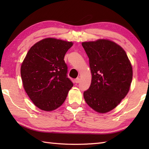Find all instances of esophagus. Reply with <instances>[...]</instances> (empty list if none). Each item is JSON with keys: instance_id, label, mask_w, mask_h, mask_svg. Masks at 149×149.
<instances>
[{"instance_id": "1", "label": "esophagus", "mask_w": 149, "mask_h": 149, "mask_svg": "<svg viewBox=\"0 0 149 149\" xmlns=\"http://www.w3.org/2000/svg\"><path fill=\"white\" fill-rule=\"evenodd\" d=\"M80 82V79L79 78V77H77V78H76L75 79V83H79Z\"/></svg>"}]
</instances>
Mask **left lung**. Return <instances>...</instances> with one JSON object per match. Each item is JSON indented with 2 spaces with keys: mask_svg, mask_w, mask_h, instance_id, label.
I'll return each mask as SVG.
<instances>
[{
  "mask_svg": "<svg viewBox=\"0 0 149 149\" xmlns=\"http://www.w3.org/2000/svg\"><path fill=\"white\" fill-rule=\"evenodd\" d=\"M89 58L91 72L90 88L83 96L87 104L104 113L118 105L128 93L132 68L125 50L107 40L82 43Z\"/></svg>",
  "mask_w": 149,
  "mask_h": 149,
  "instance_id": "1",
  "label": "left lung"
}]
</instances>
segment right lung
Instances as JSON below:
<instances>
[{
    "instance_id": "1",
    "label": "right lung",
    "mask_w": 149,
    "mask_h": 149,
    "mask_svg": "<svg viewBox=\"0 0 149 149\" xmlns=\"http://www.w3.org/2000/svg\"><path fill=\"white\" fill-rule=\"evenodd\" d=\"M72 42L45 38L31 47L21 66L22 83L27 95L40 109L50 111L61 106L74 86L64 61Z\"/></svg>"
}]
</instances>
